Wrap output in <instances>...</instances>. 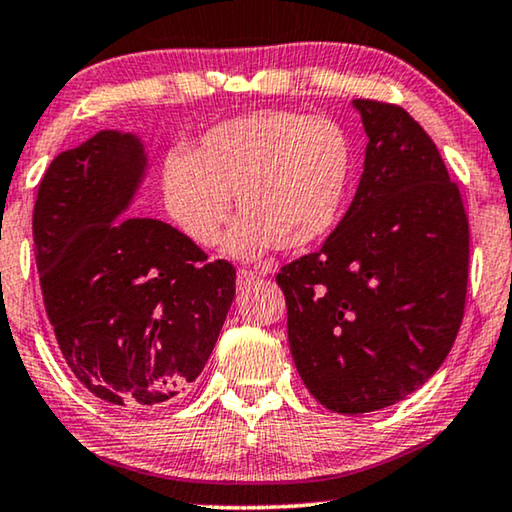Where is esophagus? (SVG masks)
I'll return each instance as SVG.
<instances>
[{
    "mask_svg": "<svg viewBox=\"0 0 512 512\" xmlns=\"http://www.w3.org/2000/svg\"><path fill=\"white\" fill-rule=\"evenodd\" d=\"M256 279H261V275H258V272H254V270H240L237 272V284L240 286H249V284H254Z\"/></svg>",
    "mask_w": 512,
    "mask_h": 512,
    "instance_id": "34e87169",
    "label": "esophagus"
}]
</instances>
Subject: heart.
<instances>
[{
  "label": "heart",
  "mask_w": 512,
  "mask_h": 512,
  "mask_svg": "<svg viewBox=\"0 0 512 512\" xmlns=\"http://www.w3.org/2000/svg\"><path fill=\"white\" fill-rule=\"evenodd\" d=\"M354 179V144L338 121L265 109L202 132L188 153H170L160 193L170 221L198 247H212L235 195L242 216L226 251H300L324 240L345 212Z\"/></svg>",
  "instance_id": "obj_1"
}]
</instances>
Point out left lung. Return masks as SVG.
I'll return each instance as SVG.
<instances>
[{
	"label": "left lung",
	"instance_id": "8db88e82",
	"mask_svg": "<svg viewBox=\"0 0 512 512\" xmlns=\"http://www.w3.org/2000/svg\"><path fill=\"white\" fill-rule=\"evenodd\" d=\"M354 109L368 146L352 205L324 247L277 275L298 373L342 415L403 401L436 373L468 284V216L433 139L398 104Z\"/></svg>",
	"mask_w": 512,
	"mask_h": 512
}]
</instances>
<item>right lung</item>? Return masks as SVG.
<instances>
[{
	"label": "right lung",
	"instance_id": "add662e5",
	"mask_svg": "<svg viewBox=\"0 0 512 512\" xmlns=\"http://www.w3.org/2000/svg\"><path fill=\"white\" fill-rule=\"evenodd\" d=\"M146 170L135 135L102 130L48 165L32 214L55 340L90 394L156 408L202 373L235 298V268L170 223L125 216Z\"/></svg>",
	"mask_w": 512,
	"mask_h": 512
}]
</instances>
